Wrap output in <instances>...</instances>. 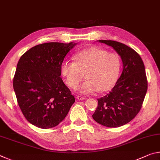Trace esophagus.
Returning <instances> with one entry per match:
<instances>
[{
	"mask_svg": "<svg viewBox=\"0 0 160 160\" xmlns=\"http://www.w3.org/2000/svg\"><path fill=\"white\" fill-rule=\"evenodd\" d=\"M77 99H79V100H83V99H85L86 97H83V96L78 95V96H77Z\"/></svg>",
	"mask_w": 160,
	"mask_h": 160,
	"instance_id": "34e87169",
	"label": "esophagus"
}]
</instances>
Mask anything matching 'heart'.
I'll list each match as a JSON object with an SVG mask.
<instances>
[{"mask_svg":"<svg viewBox=\"0 0 160 160\" xmlns=\"http://www.w3.org/2000/svg\"><path fill=\"white\" fill-rule=\"evenodd\" d=\"M75 61H64L61 66V73L70 88H76L85 72L88 80L79 87L82 94L110 90L117 82L122 66L118 54L94 47L75 53Z\"/></svg>","mask_w":160,"mask_h":160,"instance_id":"b5f03b06","label":"heart"}]
</instances>
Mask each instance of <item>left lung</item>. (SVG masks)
Segmentation results:
<instances>
[{"instance_id":"obj_1","label":"left lung","mask_w":160,"mask_h":160,"mask_svg":"<svg viewBox=\"0 0 160 160\" xmlns=\"http://www.w3.org/2000/svg\"><path fill=\"white\" fill-rule=\"evenodd\" d=\"M113 48L123 64L122 74L112 91L98 100L92 117L97 123L109 128L130 122L139 113L148 90L145 66L136 51L112 40H99Z\"/></svg>"}]
</instances>
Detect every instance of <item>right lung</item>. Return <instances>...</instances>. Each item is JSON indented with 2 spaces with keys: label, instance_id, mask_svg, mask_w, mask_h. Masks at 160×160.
<instances>
[{
  "label": "right lung",
  "instance_id": "1",
  "mask_svg": "<svg viewBox=\"0 0 160 160\" xmlns=\"http://www.w3.org/2000/svg\"><path fill=\"white\" fill-rule=\"evenodd\" d=\"M75 44L49 42L37 45L18 61L13 88L23 115L38 128L47 129L58 125L75 102L61 77V66Z\"/></svg>",
  "mask_w": 160,
  "mask_h": 160
}]
</instances>
